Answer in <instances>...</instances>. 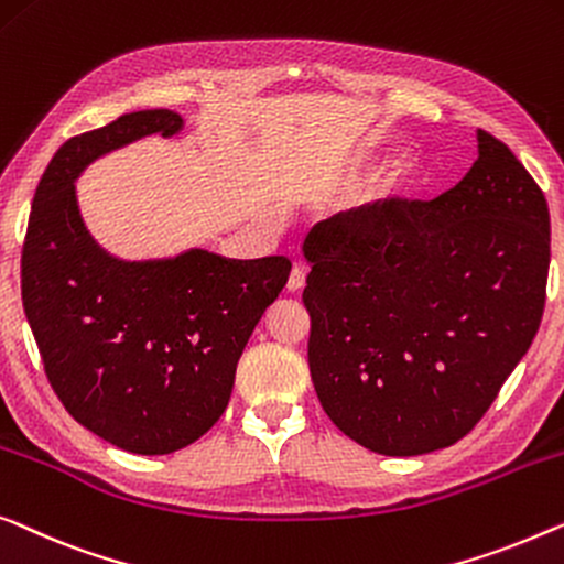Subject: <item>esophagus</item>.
I'll list each match as a JSON object with an SVG mask.
<instances>
[{
	"mask_svg": "<svg viewBox=\"0 0 564 564\" xmlns=\"http://www.w3.org/2000/svg\"><path fill=\"white\" fill-rule=\"evenodd\" d=\"M302 288H305V272H302L300 267H295V269H292L290 280H288V292H290V295H297Z\"/></svg>",
	"mask_w": 564,
	"mask_h": 564,
	"instance_id": "obj_1",
	"label": "esophagus"
}]
</instances>
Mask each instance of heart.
I'll return each mask as SVG.
<instances>
[{
	"instance_id": "obj_1",
	"label": "heart",
	"mask_w": 564,
	"mask_h": 564,
	"mask_svg": "<svg viewBox=\"0 0 564 564\" xmlns=\"http://www.w3.org/2000/svg\"><path fill=\"white\" fill-rule=\"evenodd\" d=\"M402 175H404V170H402V167H399V170H397V173H394V181H399V177H402Z\"/></svg>"
}]
</instances>
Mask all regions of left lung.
<instances>
[{
	"instance_id": "obj_1",
	"label": "left lung",
	"mask_w": 564,
	"mask_h": 564,
	"mask_svg": "<svg viewBox=\"0 0 564 564\" xmlns=\"http://www.w3.org/2000/svg\"><path fill=\"white\" fill-rule=\"evenodd\" d=\"M307 361L333 424L381 455H422L476 427L540 330L550 208L509 147L435 200L340 210L302 243Z\"/></svg>"
}]
</instances>
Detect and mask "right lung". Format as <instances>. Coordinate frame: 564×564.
<instances>
[{"label": "right lung", "mask_w": 564, "mask_h": 564, "mask_svg": "<svg viewBox=\"0 0 564 564\" xmlns=\"http://www.w3.org/2000/svg\"><path fill=\"white\" fill-rule=\"evenodd\" d=\"M181 113H124L70 137L40 177L22 247V305L47 381L76 422L137 455H167L214 427L243 346L280 297L290 259H226L191 249L121 262L86 231L78 175Z\"/></svg>", "instance_id": "right-lung-1"}]
</instances>
